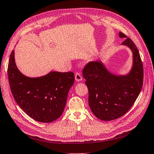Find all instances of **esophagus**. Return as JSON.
Returning <instances> with one entry per match:
<instances>
[{"instance_id":"1","label":"esophagus","mask_w":154,"mask_h":154,"mask_svg":"<svg viewBox=\"0 0 154 154\" xmlns=\"http://www.w3.org/2000/svg\"><path fill=\"white\" fill-rule=\"evenodd\" d=\"M75 79H76V82H81L82 80V75H80L79 72H76L75 74Z\"/></svg>"}]
</instances>
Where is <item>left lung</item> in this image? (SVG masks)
I'll use <instances>...</instances> for the list:
<instances>
[{"label": "left lung", "instance_id": "obj_1", "mask_svg": "<svg viewBox=\"0 0 154 154\" xmlns=\"http://www.w3.org/2000/svg\"><path fill=\"white\" fill-rule=\"evenodd\" d=\"M119 37L125 39L122 45L132 52L133 64L128 73L113 74L101 61L88 63L83 70L91 110L103 121L115 120L125 115L135 103L143 85V64L137 48L125 34L119 32Z\"/></svg>", "mask_w": 154, "mask_h": 154}]
</instances>
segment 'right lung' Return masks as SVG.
Wrapping results in <instances>:
<instances>
[{"mask_svg":"<svg viewBox=\"0 0 154 154\" xmlns=\"http://www.w3.org/2000/svg\"><path fill=\"white\" fill-rule=\"evenodd\" d=\"M7 74L14 100L29 116L42 123H50L60 118L69 89L74 84V73L51 71L40 77L26 76L18 69L13 50Z\"/></svg>","mask_w":154,"mask_h":154,"instance_id":"right-lung-1","label":"right lung"}]
</instances>
